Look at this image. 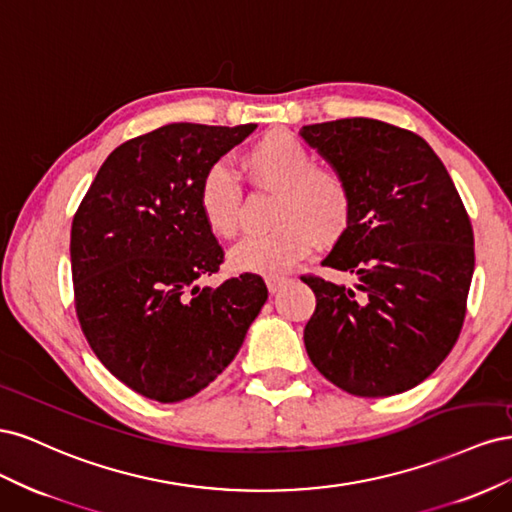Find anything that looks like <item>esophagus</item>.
<instances>
[{"label":"esophagus","mask_w":512,"mask_h":512,"mask_svg":"<svg viewBox=\"0 0 512 512\" xmlns=\"http://www.w3.org/2000/svg\"><path fill=\"white\" fill-rule=\"evenodd\" d=\"M284 284H288V277H284V275H269L267 277V288L271 294H275Z\"/></svg>","instance_id":"34e87169"}]
</instances>
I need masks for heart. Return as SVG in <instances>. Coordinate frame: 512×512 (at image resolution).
Returning <instances> with one entry per match:
<instances>
[{
	"label": "heart",
	"mask_w": 512,
	"mask_h": 512,
	"mask_svg": "<svg viewBox=\"0 0 512 512\" xmlns=\"http://www.w3.org/2000/svg\"><path fill=\"white\" fill-rule=\"evenodd\" d=\"M243 166L256 181L277 190L273 213L277 226L232 245L228 252L232 271L277 275L309 254L314 237L331 241L348 226L352 196L346 179L333 168L316 166L314 153L297 136L282 130L267 132L243 153ZM196 205L215 237L235 235L241 188L224 162L211 164L200 177Z\"/></svg>",
	"instance_id": "heart-1"
}]
</instances>
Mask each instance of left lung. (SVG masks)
Segmentation results:
<instances>
[{"label": "left lung", "mask_w": 512, "mask_h": 512, "mask_svg": "<svg viewBox=\"0 0 512 512\" xmlns=\"http://www.w3.org/2000/svg\"><path fill=\"white\" fill-rule=\"evenodd\" d=\"M350 188L346 230L322 260L348 275L301 280L316 294L303 331L320 374L359 397L414 389L453 350L474 273L468 211L421 136L352 117L299 130Z\"/></svg>", "instance_id": "1"}]
</instances>
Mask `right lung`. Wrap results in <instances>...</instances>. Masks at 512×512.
I'll list each match as a JSON object with an SVG mask.
<instances>
[{"mask_svg": "<svg viewBox=\"0 0 512 512\" xmlns=\"http://www.w3.org/2000/svg\"><path fill=\"white\" fill-rule=\"evenodd\" d=\"M256 130L168 123L119 145L72 220L70 260L81 329L100 363L138 395L175 404L235 359L269 292L243 273L200 288L224 252L196 188Z\"/></svg>", "mask_w": 512, "mask_h": 512, "instance_id": "right-lung-1", "label": "right lung"}]
</instances>
